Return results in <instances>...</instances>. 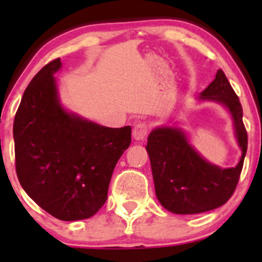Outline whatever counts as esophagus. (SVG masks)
I'll use <instances>...</instances> for the list:
<instances>
[{
    "label": "esophagus",
    "instance_id": "obj_1",
    "mask_svg": "<svg viewBox=\"0 0 262 262\" xmlns=\"http://www.w3.org/2000/svg\"><path fill=\"white\" fill-rule=\"evenodd\" d=\"M149 132V126L146 123H137L133 128V138L136 141H143Z\"/></svg>",
    "mask_w": 262,
    "mask_h": 262
}]
</instances>
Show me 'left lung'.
Instances as JSON below:
<instances>
[{
  "mask_svg": "<svg viewBox=\"0 0 262 262\" xmlns=\"http://www.w3.org/2000/svg\"><path fill=\"white\" fill-rule=\"evenodd\" d=\"M198 100L214 101L228 110L242 155L236 167H219L190 144L184 129L167 125L153 129L146 149L156 196L165 209L175 214L204 213L226 204L238 184L247 152L241 102L223 71L218 70L214 81L200 92Z\"/></svg>",
  "mask_w": 262,
  "mask_h": 262,
  "instance_id": "1",
  "label": "left lung"
}]
</instances>
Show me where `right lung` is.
<instances>
[{"instance_id":"right-lung-1","label":"right lung","mask_w":262,"mask_h":262,"mask_svg":"<svg viewBox=\"0 0 262 262\" xmlns=\"http://www.w3.org/2000/svg\"><path fill=\"white\" fill-rule=\"evenodd\" d=\"M60 67L57 58L26 87L14 121L15 158L26 194L53 216L72 222L105 204L132 128H107L66 110L54 78Z\"/></svg>"}]
</instances>
